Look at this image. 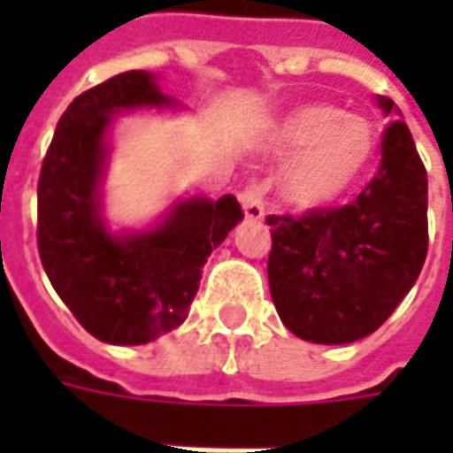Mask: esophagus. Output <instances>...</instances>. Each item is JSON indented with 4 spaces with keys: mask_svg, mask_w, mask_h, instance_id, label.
Masks as SVG:
<instances>
[{
    "mask_svg": "<svg viewBox=\"0 0 453 453\" xmlns=\"http://www.w3.org/2000/svg\"><path fill=\"white\" fill-rule=\"evenodd\" d=\"M240 203H242V211H245L247 220H262L265 218V188L262 184H247L240 194Z\"/></svg>",
    "mask_w": 453,
    "mask_h": 453,
    "instance_id": "1",
    "label": "esophagus"
}]
</instances>
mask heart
<instances>
[{
    "mask_svg": "<svg viewBox=\"0 0 453 453\" xmlns=\"http://www.w3.org/2000/svg\"><path fill=\"white\" fill-rule=\"evenodd\" d=\"M276 150L298 155L284 179L286 198L301 208L333 206L357 187L376 159L373 123L333 104L296 109L276 128Z\"/></svg>",
    "mask_w": 453,
    "mask_h": 453,
    "instance_id": "heart-1",
    "label": "heart"
}]
</instances>
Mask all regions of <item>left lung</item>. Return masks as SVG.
I'll use <instances>...</instances> for the list:
<instances>
[{
	"label": "left lung",
	"mask_w": 453,
	"mask_h": 453,
	"mask_svg": "<svg viewBox=\"0 0 453 453\" xmlns=\"http://www.w3.org/2000/svg\"><path fill=\"white\" fill-rule=\"evenodd\" d=\"M379 106L398 113L388 96H379ZM266 223L269 291L281 323L315 344L376 333L427 257V172L405 120L383 128L379 172L351 203Z\"/></svg>",
	"instance_id": "1"
}]
</instances>
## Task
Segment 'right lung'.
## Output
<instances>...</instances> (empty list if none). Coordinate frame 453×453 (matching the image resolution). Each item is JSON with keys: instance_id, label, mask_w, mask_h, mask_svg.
Returning <instances> with one entry per match:
<instances>
[{"instance_id": "obj_1", "label": "right lung", "mask_w": 453, "mask_h": 453, "mask_svg": "<svg viewBox=\"0 0 453 453\" xmlns=\"http://www.w3.org/2000/svg\"><path fill=\"white\" fill-rule=\"evenodd\" d=\"M172 106L155 74L120 73L58 120L38 179V255L77 323L109 344H148L187 320L208 255L242 220L235 196L191 198L150 233L111 235L99 216L111 116Z\"/></svg>"}]
</instances>
